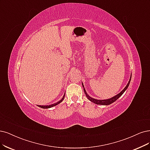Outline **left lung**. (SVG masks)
<instances>
[{"label":"left lung","instance_id":"obj_1","mask_svg":"<svg viewBox=\"0 0 150 150\" xmlns=\"http://www.w3.org/2000/svg\"><path fill=\"white\" fill-rule=\"evenodd\" d=\"M131 77H132V75H131V76H130V80H129V83H127V86L124 88V89L120 93H119V94H117V95H115V96H114V97H112V98H110V99H104V100H99V99H94V98L90 97V96L87 94V93H86L85 89L84 88V85H83V83H82V85H83V88L84 92H85V94L86 95V96L87 97V98H88V99H89V100H90V101H91L92 103H95V104H100V105H109V104H110L113 103L114 102H115L119 98H120L122 95V94L125 91V90L127 89V88H128L129 86L130 82V80H131Z\"/></svg>","mask_w":150,"mask_h":150}]
</instances>
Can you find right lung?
I'll use <instances>...</instances> for the list:
<instances>
[{
	"instance_id": "right-lung-1",
	"label": "right lung",
	"mask_w": 150,
	"mask_h": 150,
	"mask_svg": "<svg viewBox=\"0 0 150 150\" xmlns=\"http://www.w3.org/2000/svg\"><path fill=\"white\" fill-rule=\"evenodd\" d=\"M64 98H65V94H64V95L63 96V97H62V98L60 99V100L59 101H58V102H57L56 103H54V104H51V105H49V106H39V107L40 108H42V109H48V108H52L53 106H56V105H57V104H59V103H60L61 102H62L63 100H64Z\"/></svg>"
}]
</instances>
